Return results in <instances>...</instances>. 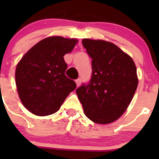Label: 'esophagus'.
Here are the masks:
<instances>
[{
    "label": "esophagus",
    "instance_id": "34e87169",
    "mask_svg": "<svg viewBox=\"0 0 159 159\" xmlns=\"http://www.w3.org/2000/svg\"><path fill=\"white\" fill-rule=\"evenodd\" d=\"M75 83H76L77 87L80 86V84H81V79L79 78V79H77V80H75Z\"/></svg>",
    "mask_w": 159,
    "mask_h": 159
}]
</instances>
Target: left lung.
Returning a JSON list of instances; mask_svg holds the SVG:
<instances>
[{
  "instance_id": "obj_1",
  "label": "left lung",
  "mask_w": 159,
  "mask_h": 159,
  "mask_svg": "<svg viewBox=\"0 0 159 159\" xmlns=\"http://www.w3.org/2000/svg\"><path fill=\"white\" fill-rule=\"evenodd\" d=\"M92 59V78L76 89L85 116L94 123L116 121L127 110L138 87L137 70L130 56L116 44L84 39Z\"/></svg>"
}]
</instances>
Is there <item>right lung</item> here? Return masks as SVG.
Here are the masks:
<instances>
[{
	"label": "right lung",
	"instance_id": "add662e5",
	"mask_svg": "<svg viewBox=\"0 0 159 159\" xmlns=\"http://www.w3.org/2000/svg\"><path fill=\"white\" fill-rule=\"evenodd\" d=\"M78 40L51 36L38 42L16 65L15 78L18 95L26 109L36 116L57 112L75 81L67 78L64 56L72 51Z\"/></svg>",
	"mask_w": 159,
	"mask_h": 159
}]
</instances>
